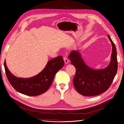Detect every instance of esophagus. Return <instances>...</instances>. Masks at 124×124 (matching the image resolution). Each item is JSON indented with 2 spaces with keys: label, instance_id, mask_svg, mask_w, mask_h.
I'll list each match as a JSON object with an SVG mask.
<instances>
[{
  "label": "esophagus",
  "instance_id": "esophagus-1",
  "mask_svg": "<svg viewBox=\"0 0 124 124\" xmlns=\"http://www.w3.org/2000/svg\"><path fill=\"white\" fill-rule=\"evenodd\" d=\"M63 60H64V62H65V63H66V64L68 63L69 62L68 58L67 57H65V56L63 57Z\"/></svg>",
  "mask_w": 124,
  "mask_h": 124
}]
</instances>
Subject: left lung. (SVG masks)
<instances>
[{"label":"left lung","instance_id":"1","mask_svg":"<svg viewBox=\"0 0 124 124\" xmlns=\"http://www.w3.org/2000/svg\"><path fill=\"white\" fill-rule=\"evenodd\" d=\"M112 50L110 62L106 68L95 70L86 65L79 51L73 50L69 55L71 63L76 68L73 85L76 91L85 96L99 95L106 91L111 85L117 70L116 49L110 36Z\"/></svg>","mask_w":124,"mask_h":124}]
</instances>
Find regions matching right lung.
I'll use <instances>...</instances> for the list:
<instances>
[{
  "instance_id": "obj_1",
  "label": "right lung",
  "mask_w": 124,
  "mask_h": 124,
  "mask_svg": "<svg viewBox=\"0 0 124 124\" xmlns=\"http://www.w3.org/2000/svg\"><path fill=\"white\" fill-rule=\"evenodd\" d=\"M62 56L49 61L43 71L31 78H18L13 75L4 62L6 75L12 86L19 93L29 96H36L46 92L52 85L55 74L64 66Z\"/></svg>"
}]
</instances>
